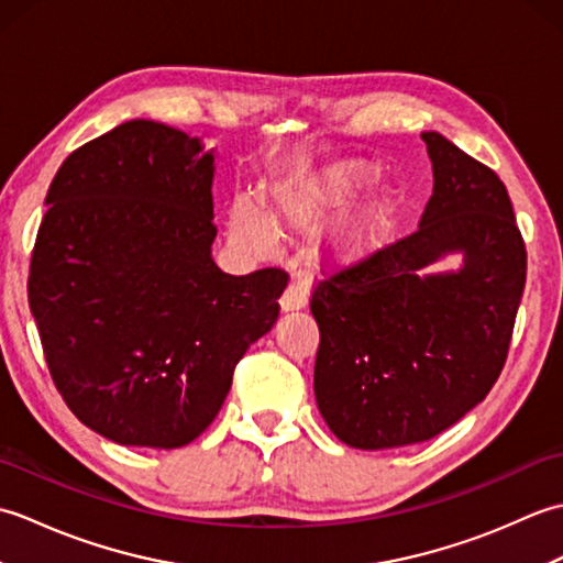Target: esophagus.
<instances>
[{"mask_svg": "<svg viewBox=\"0 0 563 563\" xmlns=\"http://www.w3.org/2000/svg\"><path fill=\"white\" fill-rule=\"evenodd\" d=\"M309 302V290L305 280H292L288 290L280 297V309L283 312H295V309H302Z\"/></svg>", "mask_w": 563, "mask_h": 563, "instance_id": "34e87169", "label": "esophagus"}]
</instances>
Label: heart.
Wrapping results in <instances>:
<instances>
[{"label": "heart", "instance_id": "obj_1", "mask_svg": "<svg viewBox=\"0 0 563 563\" xmlns=\"http://www.w3.org/2000/svg\"><path fill=\"white\" fill-rule=\"evenodd\" d=\"M375 174L369 166L361 162H349L333 169L309 178L305 184L285 186L278 194H273L271 208L263 214L254 202L244 198L234 200L230 210V239L249 254H268L275 244L276 230H295L302 232L309 227H317L331 214L345 210L373 186ZM394 202L389 198H373L361 210H355L345 220L339 232L331 236L329 254L331 258L351 263L361 261L385 242L394 227Z\"/></svg>", "mask_w": 563, "mask_h": 563}]
</instances>
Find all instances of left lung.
<instances>
[{"instance_id":"obj_1","label":"left lung","mask_w":563,"mask_h":563,"mask_svg":"<svg viewBox=\"0 0 563 563\" xmlns=\"http://www.w3.org/2000/svg\"><path fill=\"white\" fill-rule=\"evenodd\" d=\"M433 196L418 230L321 280L314 397L357 450L435 438L492 391L508 357L528 254L504 181L440 133H421ZM450 253L457 272L423 274Z\"/></svg>"}]
</instances>
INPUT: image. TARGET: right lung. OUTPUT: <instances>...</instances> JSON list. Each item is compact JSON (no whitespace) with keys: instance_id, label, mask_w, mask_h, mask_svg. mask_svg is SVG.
Here are the masks:
<instances>
[{"instance_id":"add662e5","label":"right lung","mask_w":563,"mask_h":563,"mask_svg":"<svg viewBox=\"0 0 563 563\" xmlns=\"http://www.w3.org/2000/svg\"><path fill=\"white\" fill-rule=\"evenodd\" d=\"M214 150L128 121L59 166L35 236L29 305L69 411L118 445H188L236 363L278 319L288 273L212 261Z\"/></svg>"}]
</instances>
